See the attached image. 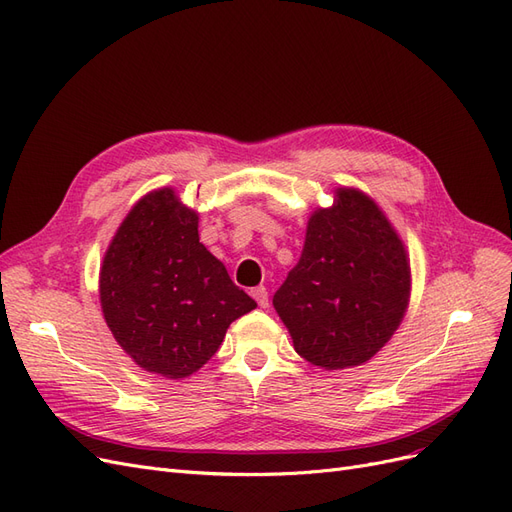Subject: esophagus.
<instances>
[{"instance_id": "obj_1", "label": "esophagus", "mask_w": 512, "mask_h": 512, "mask_svg": "<svg viewBox=\"0 0 512 512\" xmlns=\"http://www.w3.org/2000/svg\"><path fill=\"white\" fill-rule=\"evenodd\" d=\"M252 297L256 299V303L260 305V307H269V292H267V288L265 286H258V288H252Z\"/></svg>"}]
</instances>
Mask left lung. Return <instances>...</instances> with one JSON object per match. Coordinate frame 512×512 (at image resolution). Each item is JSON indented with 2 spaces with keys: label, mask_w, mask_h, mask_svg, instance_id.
<instances>
[{
  "label": "left lung",
  "mask_w": 512,
  "mask_h": 512,
  "mask_svg": "<svg viewBox=\"0 0 512 512\" xmlns=\"http://www.w3.org/2000/svg\"><path fill=\"white\" fill-rule=\"evenodd\" d=\"M410 260L374 198L337 188L307 222L303 252L273 307L294 350L322 369L369 361L399 329L410 303Z\"/></svg>",
  "instance_id": "1"
}]
</instances>
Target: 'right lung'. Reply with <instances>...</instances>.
<instances>
[{"label": "right lung", "mask_w": 512, "mask_h": 512, "mask_svg": "<svg viewBox=\"0 0 512 512\" xmlns=\"http://www.w3.org/2000/svg\"><path fill=\"white\" fill-rule=\"evenodd\" d=\"M100 305L115 342L149 374L192 376L256 301L198 237V213L173 188L145 194L100 267Z\"/></svg>", "instance_id": "1"}]
</instances>
